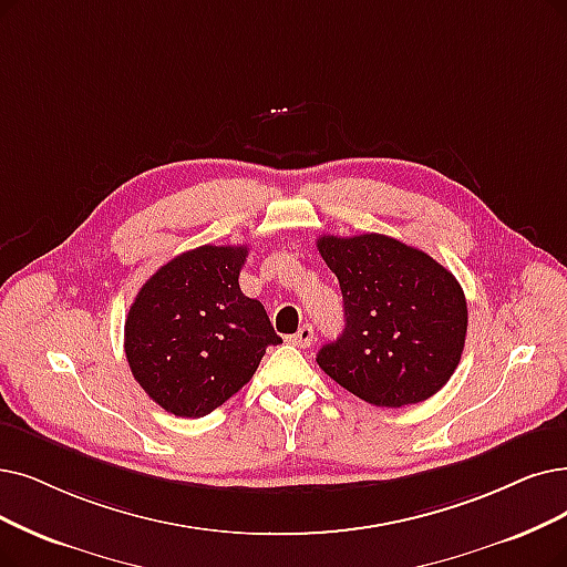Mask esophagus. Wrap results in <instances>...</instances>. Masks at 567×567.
<instances>
[{
    "mask_svg": "<svg viewBox=\"0 0 567 567\" xmlns=\"http://www.w3.org/2000/svg\"><path fill=\"white\" fill-rule=\"evenodd\" d=\"M313 328L311 326H302L296 334H292V342H296L300 349H309L313 344Z\"/></svg>",
    "mask_w": 567,
    "mask_h": 567,
    "instance_id": "esophagus-1",
    "label": "esophagus"
}]
</instances>
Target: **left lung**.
<instances>
[{
  "label": "left lung",
  "instance_id": "1",
  "mask_svg": "<svg viewBox=\"0 0 567 567\" xmlns=\"http://www.w3.org/2000/svg\"><path fill=\"white\" fill-rule=\"evenodd\" d=\"M344 298V332L316 362L339 386L377 406L435 395L461 362L463 288L437 260L386 235L316 241Z\"/></svg>",
  "mask_w": 567,
  "mask_h": 567
}]
</instances>
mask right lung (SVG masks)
I'll return each mask as SVG.
<instances>
[{"mask_svg": "<svg viewBox=\"0 0 567 567\" xmlns=\"http://www.w3.org/2000/svg\"><path fill=\"white\" fill-rule=\"evenodd\" d=\"M246 246L205 244L163 265L125 319V358L140 386L174 416L199 419L251 381L281 344L258 300L239 288Z\"/></svg>", "mask_w": 567, "mask_h": 567, "instance_id": "1", "label": "right lung"}]
</instances>
